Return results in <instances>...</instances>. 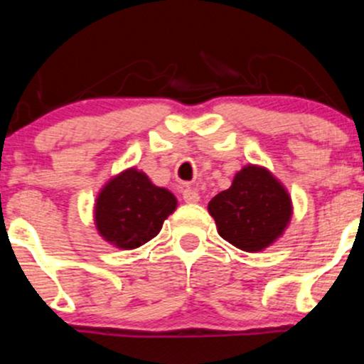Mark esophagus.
<instances>
[{
  "label": "esophagus",
  "instance_id": "34e87169",
  "mask_svg": "<svg viewBox=\"0 0 364 364\" xmlns=\"http://www.w3.org/2000/svg\"><path fill=\"white\" fill-rule=\"evenodd\" d=\"M183 199H185V203H188V204H196V203H199L200 200V196H199V192H197V190H193V188H185L183 190Z\"/></svg>",
  "mask_w": 364,
  "mask_h": 364
}]
</instances>
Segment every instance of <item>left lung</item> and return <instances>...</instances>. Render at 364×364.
<instances>
[{"instance_id": "8db88e82", "label": "left lung", "mask_w": 364, "mask_h": 364, "mask_svg": "<svg viewBox=\"0 0 364 364\" xmlns=\"http://www.w3.org/2000/svg\"><path fill=\"white\" fill-rule=\"evenodd\" d=\"M208 211L223 240L255 253L285 232L292 218V199L271 171L248 164L234 176L229 188L209 200Z\"/></svg>"}]
</instances>
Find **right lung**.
Segmentation results:
<instances>
[{
    "mask_svg": "<svg viewBox=\"0 0 364 364\" xmlns=\"http://www.w3.org/2000/svg\"><path fill=\"white\" fill-rule=\"evenodd\" d=\"M176 208L174 193L153 185L144 172L130 167L112 176L98 192L95 225L112 247L134 250L160 232Z\"/></svg>",
    "mask_w": 364,
    "mask_h": 364,
    "instance_id": "add662e5",
    "label": "right lung"
}]
</instances>
